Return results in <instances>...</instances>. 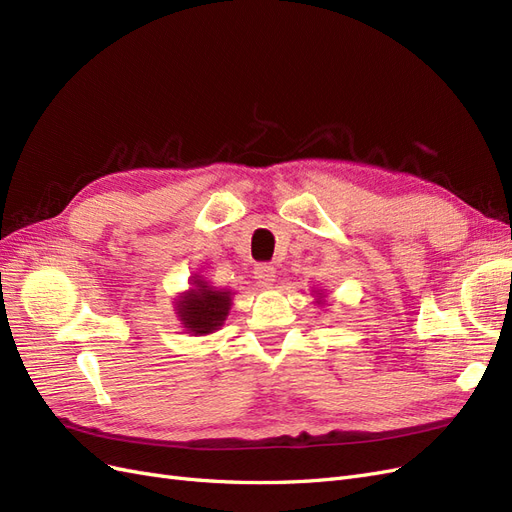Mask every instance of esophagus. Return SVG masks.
<instances>
[{
  "label": "esophagus",
  "instance_id": "obj_1",
  "mask_svg": "<svg viewBox=\"0 0 512 512\" xmlns=\"http://www.w3.org/2000/svg\"><path fill=\"white\" fill-rule=\"evenodd\" d=\"M254 277H256L258 286L269 288L275 280V267L269 265V262H260V265L254 267Z\"/></svg>",
  "mask_w": 512,
  "mask_h": 512
}]
</instances>
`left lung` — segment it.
<instances>
[{
    "label": "left lung",
    "mask_w": 512,
    "mask_h": 512,
    "mask_svg": "<svg viewBox=\"0 0 512 512\" xmlns=\"http://www.w3.org/2000/svg\"><path fill=\"white\" fill-rule=\"evenodd\" d=\"M318 294H320V292H318ZM320 299H322V297H320ZM320 299H318V301H316V303H322V301H320Z\"/></svg>",
    "instance_id": "obj_1"
}]
</instances>
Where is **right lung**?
Here are the masks:
<instances>
[{"mask_svg": "<svg viewBox=\"0 0 512 512\" xmlns=\"http://www.w3.org/2000/svg\"><path fill=\"white\" fill-rule=\"evenodd\" d=\"M232 292L224 288H215L203 277L196 275L192 280V288L183 292L175 301L177 316L183 329L192 335H209L218 331L232 305Z\"/></svg>", "mask_w": 512, "mask_h": 512, "instance_id": "add662e5", "label": "right lung"}]
</instances>
